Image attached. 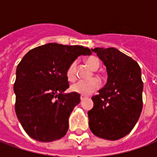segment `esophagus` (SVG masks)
I'll return each instance as SVG.
<instances>
[{"label":"esophagus","mask_w":157,"mask_h":157,"mask_svg":"<svg viewBox=\"0 0 157 157\" xmlns=\"http://www.w3.org/2000/svg\"><path fill=\"white\" fill-rule=\"evenodd\" d=\"M85 98H86V97H85V96H83V95H81V100H84Z\"/></svg>","instance_id":"1"}]
</instances>
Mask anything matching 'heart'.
<instances>
[{"label": "heart", "mask_w": 157, "mask_h": 157, "mask_svg": "<svg viewBox=\"0 0 157 157\" xmlns=\"http://www.w3.org/2000/svg\"><path fill=\"white\" fill-rule=\"evenodd\" d=\"M86 64L89 67L96 71L100 66V62L98 59L94 56H91L86 59ZM66 77L70 82H74L76 79V61L71 62L66 69ZM100 86V81L98 79L93 78L89 81H79L75 82L71 86V90L73 92L78 93L81 95H89L92 92L97 91Z\"/></svg>", "instance_id": "b5f03b06"}]
</instances>
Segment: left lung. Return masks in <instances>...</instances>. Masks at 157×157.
I'll return each mask as SVG.
<instances>
[{"mask_svg": "<svg viewBox=\"0 0 157 157\" xmlns=\"http://www.w3.org/2000/svg\"><path fill=\"white\" fill-rule=\"evenodd\" d=\"M105 65L108 81L99 94L92 97L88 111L89 127L99 138L116 140L135 127L143 107V82L138 63L114 48H95Z\"/></svg>", "mask_w": 157, "mask_h": 157, "instance_id": "left-lung-1", "label": "left lung"}]
</instances>
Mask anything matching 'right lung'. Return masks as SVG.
<instances>
[{"label": "right lung", "mask_w": 157, "mask_h": 157, "mask_svg": "<svg viewBox=\"0 0 157 157\" xmlns=\"http://www.w3.org/2000/svg\"><path fill=\"white\" fill-rule=\"evenodd\" d=\"M80 45L50 43L29 51L16 71L15 111L28 135L38 141L64 137L72 110L81 102L75 92L63 94L69 85L66 69L79 55H90Z\"/></svg>", "instance_id": "obj_1"}]
</instances>
